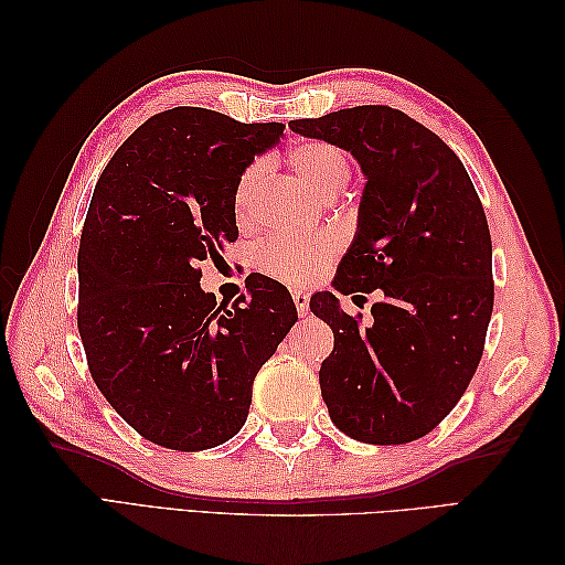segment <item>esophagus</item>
<instances>
[{
    "mask_svg": "<svg viewBox=\"0 0 565 565\" xmlns=\"http://www.w3.org/2000/svg\"><path fill=\"white\" fill-rule=\"evenodd\" d=\"M294 303H296V310H298V316H308V310H310V301H308V294L306 291H294Z\"/></svg>",
    "mask_w": 565,
    "mask_h": 565,
    "instance_id": "34e87169",
    "label": "esophagus"
}]
</instances>
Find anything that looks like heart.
<instances>
[{
	"label": "heart",
	"instance_id": "obj_1",
	"mask_svg": "<svg viewBox=\"0 0 565 565\" xmlns=\"http://www.w3.org/2000/svg\"><path fill=\"white\" fill-rule=\"evenodd\" d=\"M289 162L322 196H334L350 182V160L326 140H308L289 152ZM264 174V162L247 164L233 189V213L237 223H249L255 194ZM338 243L332 235L313 237H269L259 245L255 267L269 279L286 286H303L328 269Z\"/></svg>",
	"mask_w": 565,
	"mask_h": 565
}]
</instances>
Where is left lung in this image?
<instances>
[{
	"label": "left lung",
	"mask_w": 565,
	"mask_h": 565,
	"mask_svg": "<svg viewBox=\"0 0 565 565\" xmlns=\"http://www.w3.org/2000/svg\"><path fill=\"white\" fill-rule=\"evenodd\" d=\"M350 150L366 174L359 231L334 286L381 294L374 322L330 291L310 310L334 334L320 366L332 423L364 444L425 437L461 401L493 316V243L456 152L415 118L366 104L289 124Z\"/></svg>",
	"instance_id": "1"
}]
</instances>
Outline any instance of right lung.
<instances>
[{
  "instance_id": "add662e5",
  "label": "right lung",
  "mask_w": 565,
  "mask_h": 565,
  "mask_svg": "<svg viewBox=\"0 0 565 565\" xmlns=\"http://www.w3.org/2000/svg\"><path fill=\"white\" fill-rule=\"evenodd\" d=\"M284 128L177 106L136 128L94 189L77 330L104 398L160 447L201 451L235 437L252 381L298 320L269 276H249V296L231 308L199 286V264L237 239V177Z\"/></svg>"
}]
</instances>
